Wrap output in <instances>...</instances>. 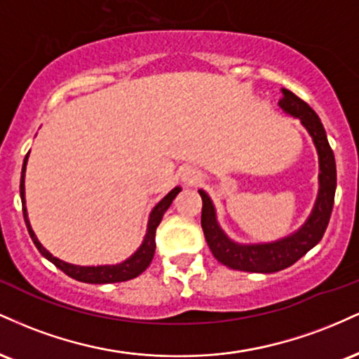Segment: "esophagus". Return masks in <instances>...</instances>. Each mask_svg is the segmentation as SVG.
<instances>
[{"mask_svg":"<svg viewBox=\"0 0 359 359\" xmlns=\"http://www.w3.org/2000/svg\"><path fill=\"white\" fill-rule=\"evenodd\" d=\"M182 180L187 185H196V184H199L201 180H203V174H201V172L197 170V168L187 167L182 172Z\"/></svg>","mask_w":359,"mask_h":359,"instance_id":"esophagus-1","label":"esophagus"}]
</instances>
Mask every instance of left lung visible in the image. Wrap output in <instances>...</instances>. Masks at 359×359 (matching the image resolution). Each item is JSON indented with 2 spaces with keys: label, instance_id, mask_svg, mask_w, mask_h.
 Instances as JSON below:
<instances>
[{
  "label": "left lung",
  "instance_id": "left-lung-1",
  "mask_svg": "<svg viewBox=\"0 0 359 359\" xmlns=\"http://www.w3.org/2000/svg\"><path fill=\"white\" fill-rule=\"evenodd\" d=\"M278 106L290 116L299 118L312 137L317 155H319V194H317L311 216L290 236L273 243L241 245V243H234L226 236L221 226L217 224L216 209H214L211 197L204 191H199L203 197L201 226H203L205 241H208L214 258L233 270L273 273V271H280L294 265L297 259L302 258L309 250L314 248L317 243L323 240L325 228L331 219L336 192V160L331 147H329L323 123L306 101L300 100L288 89H282V100L278 101Z\"/></svg>",
  "mask_w": 359,
  "mask_h": 359
}]
</instances>
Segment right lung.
<instances>
[{"instance_id": "right-lung-1", "label": "right lung", "mask_w": 359, "mask_h": 359, "mask_svg": "<svg viewBox=\"0 0 359 359\" xmlns=\"http://www.w3.org/2000/svg\"><path fill=\"white\" fill-rule=\"evenodd\" d=\"M30 154V151H28ZM28 154L23 160V168H22V180H20V196H22V204H23V217L25 222H27L28 233H30L32 240H34L36 250L43 255L48 262H52L57 269H60L65 275H69L71 278L79 280V282L84 283H116V282H126V280H131L138 277L140 273H143L148 269V265L151 263L155 255V231L156 226L162 221L163 214L168 208H170L172 201L175 199V196L182 189L175 187L172 189L170 192L160 201L158 204L151 209L150 217H148V226H147V234L143 238L142 246L131 255L130 258L125 259L123 263H116V265H100V266H81V265H72V263H65L62 259L55 258L52 253H48L47 250L43 248L42 243L36 240L34 229H32L30 221H28L27 208H25V170H27V162H28Z\"/></svg>"}]
</instances>
